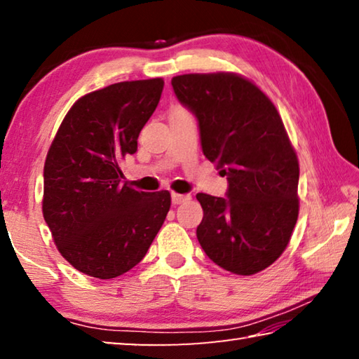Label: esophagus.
I'll return each mask as SVG.
<instances>
[{"label": "esophagus", "instance_id": "obj_1", "mask_svg": "<svg viewBox=\"0 0 359 359\" xmlns=\"http://www.w3.org/2000/svg\"><path fill=\"white\" fill-rule=\"evenodd\" d=\"M171 198H172V203H174V204H182V203H185V201H188V199H190L191 196H190V194H180V193H172V194H171Z\"/></svg>", "mask_w": 359, "mask_h": 359}]
</instances>
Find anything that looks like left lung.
<instances>
[{"label": "left lung", "instance_id": "8db88e82", "mask_svg": "<svg viewBox=\"0 0 359 359\" xmlns=\"http://www.w3.org/2000/svg\"><path fill=\"white\" fill-rule=\"evenodd\" d=\"M177 100L196 115L203 154L228 179V198L198 193L196 236L224 271L253 276L285 252L299 214V163L267 95L234 72L172 77Z\"/></svg>", "mask_w": 359, "mask_h": 359}]
</instances>
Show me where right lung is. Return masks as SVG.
Here are the masks:
<instances>
[{"label": "right lung", "instance_id": "1", "mask_svg": "<svg viewBox=\"0 0 359 359\" xmlns=\"http://www.w3.org/2000/svg\"><path fill=\"white\" fill-rule=\"evenodd\" d=\"M165 81L112 83L79 98L47 151L42 214L58 252L90 277L114 278L141 261L171 208L168 190L121 184L120 163L137 150L139 133Z\"/></svg>", "mask_w": 359, "mask_h": 359}]
</instances>
